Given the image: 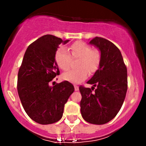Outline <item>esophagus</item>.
Returning a JSON list of instances; mask_svg holds the SVG:
<instances>
[{
    "label": "esophagus",
    "instance_id": "34e87169",
    "mask_svg": "<svg viewBox=\"0 0 146 146\" xmlns=\"http://www.w3.org/2000/svg\"><path fill=\"white\" fill-rule=\"evenodd\" d=\"M74 88H75V90H76V91H78L79 90L78 86H77V85H74Z\"/></svg>",
    "mask_w": 146,
    "mask_h": 146
}]
</instances>
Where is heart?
Listing matches in <instances>:
<instances>
[{
    "label": "heart",
    "instance_id": "obj_1",
    "mask_svg": "<svg viewBox=\"0 0 146 146\" xmlns=\"http://www.w3.org/2000/svg\"><path fill=\"white\" fill-rule=\"evenodd\" d=\"M59 48L55 54V61L61 70H66L70 67V56L78 58L76 64L77 69L70 70L63 73L62 78L73 83H80L86 79L88 72L90 74L95 73L101 64L102 56L98 49H92V47L81 41L72 44L68 48ZM71 56H70V55Z\"/></svg>",
    "mask_w": 146,
    "mask_h": 146
}]
</instances>
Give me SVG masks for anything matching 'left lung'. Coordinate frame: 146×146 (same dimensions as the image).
I'll use <instances>...</instances> for the list:
<instances>
[{
    "label": "left lung",
    "mask_w": 146,
    "mask_h": 146,
    "mask_svg": "<svg viewBox=\"0 0 146 146\" xmlns=\"http://www.w3.org/2000/svg\"><path fill=\"white\" fill-rule=\"evenodd\" d=\"M89 43L99 48L102 59L98 70L87 82L93 85L92 88L79 87L82 95L80 112L88 123L104 124L116 117L124 101L127 69L121 51L112 42L96 36Z\"/></svg>",
    "instance_id": "left-lung-1"
}]
</instances>
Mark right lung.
I'll use <instances>...</instances> for the list:
<instances>
[{"instance_id": "obj_1", "label": "right lung", "mask_w": 146, "mask_h": 146, "mask_svg": "<svg viewBox=\"0 0 146 146\" xmlns=\"http://www.w3.org/2000/svg\"><path fill=\"white\" fill-rule=\"evenodd\" d=\"M54 35L41 36L28 46L17 75V92L27 115L40 124L59 121L65 104L74 92L68 81L50 86L49 82L59 75L55 54L58 46L68 42Z\"/></svg>"}]
</instances>
